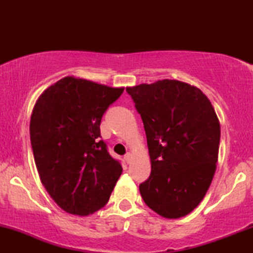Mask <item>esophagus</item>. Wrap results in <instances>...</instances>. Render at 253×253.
<instances>
[{
	"mask_svg": "<svg viewBox=\"0 0 253 253\" xmlns=\"http://www.w3.org/2000/svg\"><path fill=\"white\" fill-rule=\"evenodd\" d=\"M124 160H126V164H129L130 160H131V154L130 153H126V155H124Z\"/></svg>",
	"mask_w": 253,
	"mask_h": 253,
	"instance_id": "obj_1",
	"label": "esophagus"
}]
</instances>
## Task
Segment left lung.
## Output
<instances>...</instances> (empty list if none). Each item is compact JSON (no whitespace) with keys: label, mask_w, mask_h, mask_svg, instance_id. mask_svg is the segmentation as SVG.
Instances as JSON below:
<instances>
[{"label":"left lung","mask_w":253,"mask_h":253,"mask_svg":"<svg viewBox=\"0 0 253 253\" xmlns=\"http://www.w3.org/2000/svg\"><path fill=\"white\" fill-rule=\"evenodd\" d=\"M144 123L151 175L140 183L146 205L177 219L202 202L215 172L220 124L199 88L164 79L126 87Z\"/></svg>","instance_id":"obj_1"}]
</instances>
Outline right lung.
Instances as JSON below:
<instances>
[{"label": "right lung", "instance_id": "obj_1", "mask_svg": "<svg viewBox=\"0 0 253 253\" xmlns=\"http://www.w3.org/2000/svg\"><path fill=\"white\" fill-rule=\"evenodd\" d=\"M123 91L65 77L34 106L30 123L34 161L47 192L65 212L88 215L102 209L122 174L121 162L101 139L100 124Z\"/></svg>", "mask_w": 253, "mask_h": 253}]
</instances>
